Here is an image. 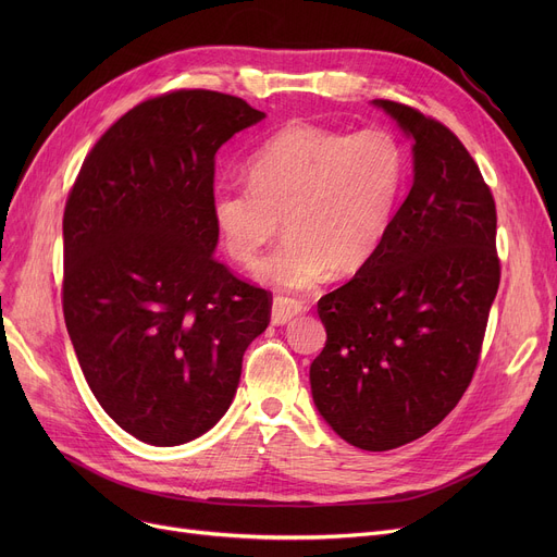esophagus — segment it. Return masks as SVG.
<instances>
[{
    "instance_id": "34e87169",
    "label": "esophagus",
    "mask_w": 557,
    "mask_h": 557,
    "mask_svg": "<svg viewBox=\"0 0 557 557\" xmlns=\"http://www.w3.org/2000/svg\"><path fill=\"white\" fill-rule=\"evenodd\" d=\"M307 311V305L302 300H296V298H284V296H277L275 302H273V311H271V320L273 325H286L290 318H296L298 313Z\"/></svg>"
}]
</instances>
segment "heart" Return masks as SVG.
Masks as SVG:
<instances>
[{"instance_id": "1", "label": "heart", "mask_w": 557, "mask_h": 557, "mask_svg": "<svg viewBox=\"0 0 557 557\" xmlns=\"http://www.w3.org/2000/svg\"><path fill=\"white\" fill-rule=\"evenodd\" d=\"M250 183H219L210 208L225 252L244 267L280 232L257 269L280 290H302L332 271L363 269L382 244L404 183V153L386 131L345 135L309 122L277 131L248 156Z\"/></svg>"}]
</instances>
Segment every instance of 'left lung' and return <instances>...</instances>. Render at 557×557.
<instances>
[{
    "label": "left lung",
    "mask_w": 557,
    "mask_h": 557,
    "mask_svg": "<svg viewBox=\"0 0 557 557\" xmlns=\"http://www.w3.org/2000/svg\"><path fill=\"white\" fill-rule=\"evenodd\" d=\"M374 106L413 137L416 178L366 267L318 300L327 341L309 382L345 443L388 451L441 424L470 386L502 261L494 196L462 141L418 108Z\"/></svg>",
    "instance_id": "1"
}]
</instances>
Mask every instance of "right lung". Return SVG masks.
I'll use <instances>...</instances> for the list:
<instances>
[{
  "label": "right lung",
  "mask_w": 557,
  "mask_h": 557,
  "mask_svg": "<svg viewBox=\"0 0 557 557\" xmlns=\"http://www.w3.org/2000/svg\"><path fill=\"white\" fill-rule=\"evenodd\" d=\"M244 99L173 90L120 116L85 156L63 214V313L85 382L137 441L212 429L271 290L212 252L216 151L263 120Z\"/></svg>",
  "instance_id": "add662e5"
}]
</instances>
